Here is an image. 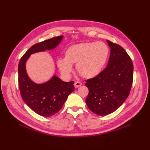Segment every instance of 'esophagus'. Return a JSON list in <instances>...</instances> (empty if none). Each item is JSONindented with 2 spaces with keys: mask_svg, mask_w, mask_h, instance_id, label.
Wrapping results in <instances>:
<instances>
[{
  "mask_svg": "<svg viewBox=\"0 0 150 150\" xmlns=\"http://www.w3.org/2000/svg\"><path fill=\"white\" fill-rule=\"evenodd\" d=\"M81 85H82V83H81V82H78V81L75 82V83H74V86H75V88H78V87H79V86H81Z\"/></svg>",
  "mask_w": 150,
  "mask_h": 150,
  "instance_id": "obj_1",
  "label": "esophagus"
}]
</instances>
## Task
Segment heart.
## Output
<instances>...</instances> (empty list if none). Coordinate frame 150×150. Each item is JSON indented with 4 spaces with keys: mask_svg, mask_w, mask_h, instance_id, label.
<instances>
[{
    "mask_svg": "<svg viewBox=\"0 0 150 150\" xmlns=\"http://www.w3.org/2000/svg\"><path fill=\"white\" fill-rule=\"evenodd\" d=\"M64 54V58H59L57 61L64 77H69L72 64H76V69L82 77L92 79L103 71L109 56V48L101 41L83 42L70 46Z\"/></svg>",
    "mask_w": 150,
    "mask_h": 150,
    "instance_id": "obj_1",
    "label": "heart"
}]
</instances>
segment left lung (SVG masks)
I'll return each instance as SVG.
<instances>
[{
  "label": "left lung",
  "instance_id": "1",
  "mask_svg": "<svg viewBox=\"0 0 150 150\" xmlns=\"http://www.w3.org/2000/svg\"><path fill=\"white\" fill-rule=\"evenodd\" d=\"M111 48L108 66L97 77L88 79L86 103L92 112L104 116L114 112L128 98L133 82V65L120 46L107 40Z\"/></svg>",
  "mask_w": 150,
  "mask_h": 150
}]
</instances>
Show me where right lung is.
<instances>
[{
  "instance_id": "add662e5",
  "label": "right lung",
  "mask_w": 150,
  "mask_h": 150,
  "mask_svg": "<svg viewBox=\"0 0 150 150\" xmlns=\"http://www.w3.org/2000/svg\"><path fill=\"white\" fill-rule=\"evenodd\" d=\"M63 36L53 37L31 46L18 64V86L22 99L36 113L50 117L61 109L68 95L74 90V82H64L56 75L48 81L37 84L28 75L26 64L31 54L51 50L59 45Z\"/></svg>"
}]
</instances>
